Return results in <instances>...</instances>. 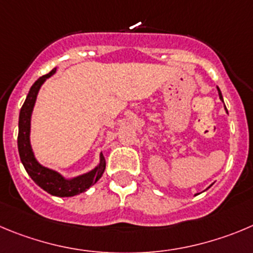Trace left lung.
<instances>
[{
  "label": "left lung",
  "mask_w": 253,
  "mask_h": 253,
  "mask_svg": "<svg viewBox=\"0 0 253 253\" xmlns=\"http://www.w3.org/2000/svg\"><path fill=\"white\" fill-rule=\"evenodd\" d=\"M217 91H218V96H219V100H221V101H223V98H222V93H221V91H219V88H218V87H217ZM225 108H226V106H225Z\"/></svg>",
  "instance_id": "obj_1"
}]
</instances>
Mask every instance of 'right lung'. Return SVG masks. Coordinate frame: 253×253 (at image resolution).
Listing matches in <instances>:
<instances>
[{
  "label": "right lung",
  "instance_id": "obj_1",
  "mask_svg": "<svg viewBox=\"0 0 253 253\" xmlns=\"http://www.w3.org/2000/svg\"><path fill=\"white\" fill-rule=\"evenodd\" d=\"M57 68H53L49 73L44 76L40 77L32 87L30 88L25 103L21 107L20 119H18V153L22 162L23 167L27 171L28 176L35 181V183L40 186L42 190L48 192L52 196L57 197H72V196L80 195L88 190L91 186L97 182L102 177L106 169V161L103 155H100V164L84 174H80L72 178H66L62 174L58 173L55 169H51L48 167H44L40 164L35 157V153L31 147L30 132H31V116L34 111L35 103H36L37 94L40 88L43 84L48 77H51L56 72Z\"/></svg>",
  "mask_w": 253,
  "mask_h": 253
}]
</instances>
